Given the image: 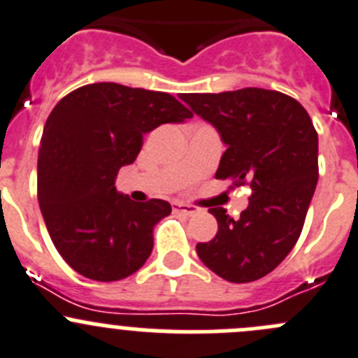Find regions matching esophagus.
Segmentation results:
<instances>
[{"label": "esophagus", "mask_w": 358, "mask_h": 358, "mask_svg": "<svg viewBox=\"0 0 358 358\" xmlns=\"http://www.w3.org/2000/svg\"><path fill=\"white\" fill-rule=\"evenodd\" d=\"M172 209L173 213H181V214H186V216H193V214H196L200 210L199 207L189 206V203H182V202H173Z\"/></svg>", "instance_id": "obj_1"}]
</instances>
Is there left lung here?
<instances>
[{
	"instance_id": "obj_1",
	"label": "left lung",
	"mask_w": 358,
	"mask_h": 358,
	"mask_svg": "<svg viewBox=\"0 0 358 358\" xmlns=\"http://www.w3.org/2000/svg\"><path fill=\"white\" fill-rule=\"evenodd\" d=\"M181 100L227 144L216 179L251 188L239 220L223 207L209 209L217 234L196 244V253L230 283L257 281L287 258L301 236L318 182V134L306 108L279 91L244 87Z\"/></svg>"
}]
</instances>
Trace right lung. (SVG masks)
<instances>
[{
  "mask_svg": "<svg viewBox=\"0 0 358 358\" xmlns=\"http://www.w3.org/2000/svg\"><path fill=\"white\" fill-rule=\"evenodd\" d=\"M192 110L169 93L115 83L87 84L57 101L38 151V203L54 246L94 281L137 272L152 251V228L169 202H134L115 189L119 169L135 162L144 134L182 122Z\"/></svg>",
  "mask_w": 358,
  "mask_h": 358,
  "instance_id": "add662e5",
  "label": "right lung"
}]
</instances>
